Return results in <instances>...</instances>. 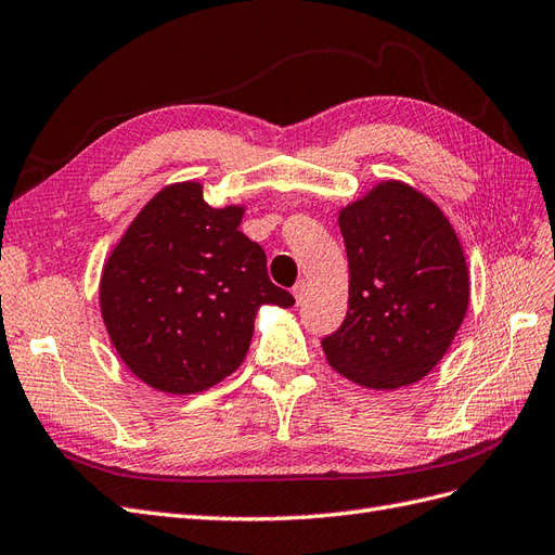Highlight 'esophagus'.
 Here are the masks:
<instances>
[{"instance_id":"34e87169","label":"esophagus","mask_w":555,"mask_h":555,"mask_svg":"<svg viewBox=\"0 0 555 555\" xmlns=\"http://www.w3.org/2000/svg\"><path fill=\"white\" fill-rule=\"evenodd\" d=\"M305 293H307V283H305V281H297V283H295V288H293V295H295L297 302H302V299H305Z\"/></svg>"}]
</instances>
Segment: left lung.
Wrapping results in <instances>:
<instances>
[{
	"mask_svg": "<svg viewBox=\"0 0 555 555\" xmlns=\"http://www.w3.org/2000/svg\"><path fill=\"white\" fill-rule=\"evenodd\" d=\"M348 311L327 365L374 390L411 386L447 356L469 305L461 240L414 185L382 181L339 211Z\"/></svg>",
	"mask_w": 555,
	"mask_h": 555,
	"instance_id": "8db88e82",
	"label": "left lung"
}]
</instances>
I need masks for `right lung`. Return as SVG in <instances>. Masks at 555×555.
Wrapping results in <instances>:
<instances>
[{
	"instance_id": "obj_1",
	"label": "right lung",
	"mask_w": 555,
	"mask_h": 555,
	"mask_svg": "<svg viewBox=\"0 0 555 555\" xmlns=\"http://www.w3.org/2000/svg\"><path fill=\"white\" fill-rule=\"evenodd\" d=\"M199 181L153 195L104 262L100 311L118 358L167 392L209 390L240 370L262 305L293 307L240 230L246 207L214 209Z\"/></svg>"
}]
</instances>
